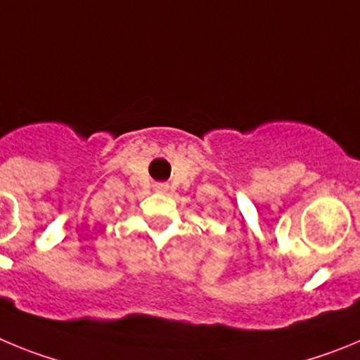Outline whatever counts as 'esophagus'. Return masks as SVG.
<instances>
[{
	"instance_id": "1",
	"label": "esophagus",
	"mask_w": 360,
	"mask_h": 360,
	"mask_svg": "<svg viewBox=\"0 0 360 360\" xmlns=\"http://www.w3.org/2000/svg\"><path fill=\"white\" fill-rule=\"evenodd\" d=\"M161 188H163V186H161Z\"/></svg>"
}]
</instances>
